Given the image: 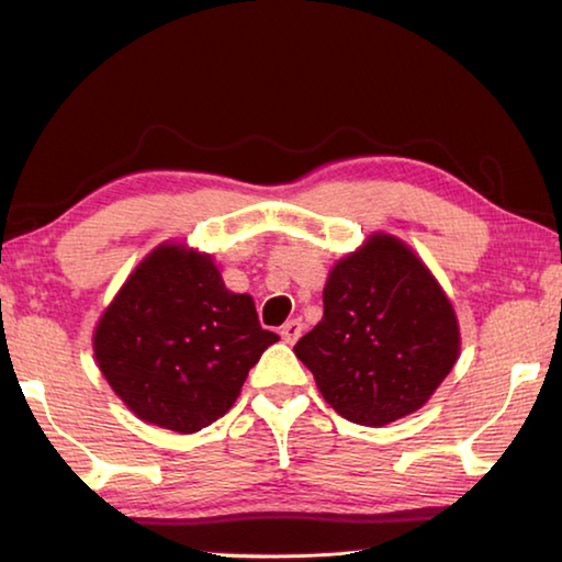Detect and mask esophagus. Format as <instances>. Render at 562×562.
Instances as JSON below:
<instances>
[{
  "label": "esophagus",
  "instance_id": "34e87169",
  "mask_svg": "<svg viewBox=\"0 0 562 562\" xmlns=\"http://www.w3.org/2000/svg\"><path fill=\"white\" fill-rule=\"evenodd\" d=\"M302 329H304L302 319H290V322H284V325H282L280 335H282V339H284V341H288V345H294V341L300 339Z\"/></svg>",
  "mask_w": 562,
  "mask_h": 562
}]
</instances>
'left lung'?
Listing matches in <instances>:
<instances>
[{
	"instance_id": "left-lung-1",
	"label": "left lung",
	"mask_w": 562,
	"mask_h": 562,
	"mask_svg": "<svg viewBox=\"0 0 562 562\" xmlns=\"http://www.w3.org/2000/svg\"><path fill=\"white\" fill-rule=\"evenodd\" d=\"M325 317L294 355L349 422L384 426L422 408L459 357L451 302L426 265L376 233L329 272Z\"/></svg>"
}]
</instances>
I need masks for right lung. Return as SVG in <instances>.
Wrapping results in <instances>:
<instances>
[{
  "label": "right lung",
  "mask_w": 562,
  "mask_h": 562,
  "mask_svg": "<svg viewBox=\"0 0 562 562\" xmlns=\"http://www.w3.org/2000/svg\"><path fill=\"white\" fill-rule=\"evenodd\" d=\"M278 339L260 327L250 294L225 290L211 255L160 245L103 312L93 351L133 414L193 434L235 404Z\"/></svg>",
  "instance_id": "1"
}]
</instances>
